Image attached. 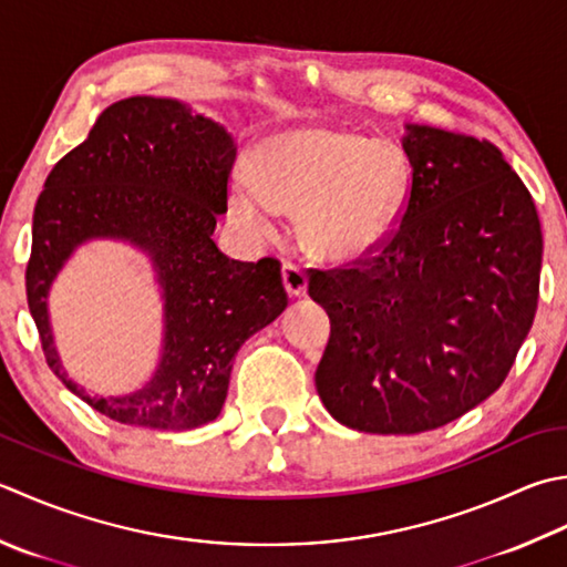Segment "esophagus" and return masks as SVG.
<instances>
[{
	"label": "esophagus",
	"instance_id": "esophagus-1",
	"mask_svg": "<svg viewBox=\"0 0 567 567\" xmlns=\"http://www.w3.org/2000/svg\"><path fill=\"white\" fill-rule=\"evenodd\" d=\"M282 282L290 297H302L307 292V275L297 262H282Z\"/></svg>",
	"mask_w": 567,
	"mask_h": 567
}]
</instances>
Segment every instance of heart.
Here are the masks:
<instances>
[{
    "instance_id": "heart-1",
    "label": "heart",
    "mask_w": 567,
    "mask_h": 567,
    "mask_svg": "<svg viewBox=\"0 0 567 567\" xmlns=\"http://www.w3.org/2000/svg\"><path fill=\"white\" fill-rule=\"evenodd\" d=\"M410 186L403 152L391 142L341 130H295L258 144L252 179L230 182V214L270 238L280 210H302L307 246L331 260L379 248L401 216Z\"/></svg>"
}]
</instances>
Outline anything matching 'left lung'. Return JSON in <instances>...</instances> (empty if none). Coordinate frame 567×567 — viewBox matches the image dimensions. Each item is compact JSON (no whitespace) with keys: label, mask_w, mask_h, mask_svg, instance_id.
<instances>
[{"label":"left lung","mask_w":567,"mask_h":567,"mask_svg":"<svg viewBox=\"0 0 567 567\" xmlns=\"http://www.w3.org/2000/svg\"><path fill=\"white\" fill-rule=\"evenodd\" d=\"M410 186L379 248L309 270L331 337L315 381L341 425L417 435L486 401L538 307L534 198L489 140L408 125Z\"/></svg>","instance_id":"8db88e82"}]
</instances>
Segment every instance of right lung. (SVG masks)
I'll return each instance as SVG.
<instances>
[{
    "instance_id": "1",
    "label": "right lung",
    "mask_w": 567,
    "mask_h": 567,
    "mask_svg": "<svg viewBox=\"0 0 567 567\" xmlns=\"http://www.w3.org/2000/svg\"><path fill=\"white\" fill-rule=\"evenodd\" d=\"M233 164L236 147L218 122L169 97L137 95L103 110L47 176L33 208L29 312L51 371L115 423L192 430L216 420L240 343L287 307L280 260H230L214 243ZM100 235L147 249L165 287L161 369L142 392L120 399H91L64 379L45 312L62 260Z\"/></svg>"
}]
</instances>
